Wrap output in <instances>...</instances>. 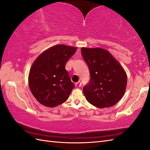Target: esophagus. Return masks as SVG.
I'll list each match as a JSON object with an SVG mask.
<instances>
[{
  "mask_svg": "<svg viewBox=\"0 0 150 150\" xmlns=\"http://www.w3.org/2000/svg\"><path fill=\"white\" fill-rule=\"evenodd\" d=\"M75 85H76V87H80V86H81V83L80 82V81H78V82H77V83H76V84H75Z\"/></svg>",
  "mask_w": 150,
  "mask_h": 150,
  "instance_id": "1",
  "label": "esophagus"
}]
</instances>
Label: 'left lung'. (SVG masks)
<instances>
[{"label":"left lung","mask_w":150,"mask_h":150,"mask_svg":"<svg viewBox=\"0 0 150 150\" xmlns=\"http://www.w3.org/2000/svg\"><path fill=\"white\" fill-rule=\"evenodd\" d=\"M81 51L91 74V81L83 89L86 100L99 108L114 106L125 93V69L107 50L82 47Z\"/></svg>","instance_id":"1"}]
</instances>
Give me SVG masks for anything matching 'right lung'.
Returning <instances> with one entry per match:
<instances>
[{"mask_svg":"<svg viewBox=\"0 0 150 150\" xmlns=\"http://www.w3.org/2000/svg\"><path fill=\"white\" fill-rule=\"evenodd\" d=\"M77 48L56 45L40 54L30 69L28 83L33 96L40 104L53 108L68 99L74 85L65 64Z\"/></svg>","mask_w":150,"mask_h":150,"instance_id":"right-lung-1","label":"right lung"}]
</instances>
